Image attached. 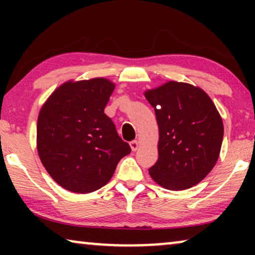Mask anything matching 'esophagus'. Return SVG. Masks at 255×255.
<instances>
[{"label": "esophagus", "instance_id": "obj_1", "mask_svg": "<svg viewBox=\"0 0 255 255\" xmlns=\"http://www.w3.org/2000/svg\"><path fill=\"white\" fill-rule=\"evenodd\" d=\"M130 146H131L132 151H137V149L139 148V146H140V144H139L138 140H132L130 142Z\"/></svg>", "mask_w": 255, "mask_h": 255}]
</instances>
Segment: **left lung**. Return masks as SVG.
Listing matches in <instances>:
<instances>
[{
  "label": "left lung",
  "mask_w": 255,
  "mask_h": 255,
  "mask_svg": "<svg viewBox=\"0 0 255 255\" xmlns=\"http://www.w3.org/2000/svg\"><path fill=\"white\" fill-rule=\"evenodd\" d=\"M144 95L154 108L159 128L158 161L148 169L165 189L200 183L217 162L224 125L215 103L200 87L168 81Z\"/></svg>",
  "instance_id": "8db88e82"
}]
</instances>
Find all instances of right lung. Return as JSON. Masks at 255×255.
I'll use <instances>...</instances> for the list:
<instances>
[{
    "label": "right lung",
    "mask_w": 255,
    "mask_h": 255,
    "mask_svg": "<svg viewBox=\"0 0 255 255\" xmlns=\"http://www.w3.org/2000/svg\"><path fill=\"white\" fill-rule=\"evenodd\" d=\"M114 89L115 83L106 78L69 80L40 108L38 155L66 190L88 194L106 186L120 160L131 152L104 114Z\"/></svg>",
    "instance_id": "add662e5"
}]
</instances>
